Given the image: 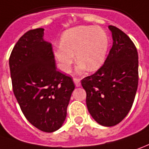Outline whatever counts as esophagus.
Returning <instances> with one entry per match:
<instances>
[{
  "mask_svg": "<svg viewBox=\"0 0 149 149\" xmlns=\"http://www.w3.org/2000/svg\"><path fill=\"white\" fill-rule=\"evenodd\" d=\"M73 81H74V84H75L76 87H79L80 86V79H79L77 78H74Z\"/></svg>",
  "mask_w": 149,
  "mask_h": 149,
  "instance_id": "esophagus-1",
  "label": "esophagus"
}]
</instances>
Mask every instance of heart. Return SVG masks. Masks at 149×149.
<instances>
[{
	"instance_id": "1",
	"label": "heart",
	"mask_w": 149,
	"mask_h": 149,
	"mask_svg": "<svg viewBox=\"0 0 149 149\" xmlns=\"http://www.w3.org/2000/svg\"><path fill=\"white\" fill-rule=\"evenodd\" d=\"M109 37L104 30L92 26H81L65 31L61 44L54 50L59 68L67 73L74 61L77 70L95 71L104 64L109 49Z\"/></svg>"
}]
</instances>
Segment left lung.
<instances>
[{
	"mask_svg": "<svg viewBox=\"0 0 149 149\" xmlns=\"http://www.w3.org/2000/svg\"><path fill=\"white\" fill-rule=\"evenodd\" d=\"M109 28L113 42L104 65L81 80L87 93L88 111L96 123L104 127L115 126L127 115L139 81L135 45L119 28L111 25Z\"/></svg>",
	"mask_w": 149,
	"mask_h": 149,
	"instance_id": "obj_1",
	"label": "left lung"
}]
</instances>
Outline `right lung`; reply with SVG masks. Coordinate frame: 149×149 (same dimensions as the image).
<instances>
[{
  "label": "right lung",
  "instance_id": "add662e5",
  "mask_svg": "<svg viewBox=\"0 0 149 149\" xmlns=\"http://www.w3.org/2000/svg\"><path fill=\"white\" fill-rule=\"evenodd\" d=\"M44 30L26 31L14 45L9 64L14 94L26 118L40 131L53 132L66 118L74 84L57 70Z\"/></svg>",
  "mask_w": 149,
  "mask_h": 149
}]
</instances>
